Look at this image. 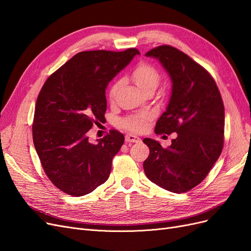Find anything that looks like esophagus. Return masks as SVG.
I'll use <instances>...</instances> for the list:
<instances>
[{
	"label": "esophagus",
	"mask_w": 251,
	"mask_h": 251,
	"mask_svg": "<svg viewBox=\"0 0 251 251\" xmlns=\"http://www.w3.org/2000/svg\"><path fill=\"white\" fill-rule=\"evenodd\" d=\"M126 142H138V141H140V138L137 137V136L133 135V134H126Z\"/></svg>",
	"instance_id": "34e87169"
}]
</instances>
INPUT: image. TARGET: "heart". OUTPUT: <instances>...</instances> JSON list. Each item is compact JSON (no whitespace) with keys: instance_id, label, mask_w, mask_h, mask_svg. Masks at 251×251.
I'll list each match as a JSON object with an SVG mask.
<instances>
[{"instance_id":"obj_1","label":"heart","mask_w":251,"mask_h":251,"mask_svg":"<svg viewBox=\"0 0 251 251\" xmlns=\"http://www.w3.org/2000/svg\"><path fill=\"white\" fill-rule=\"evenodd\" d=\"M132 77L136 85H137L143 92H146V91L149 89L155 90L158 86L159 80H160V75H159V72L157 71L156 68L154 66L146 64V63H141L135 68L132 73ZM121 82H123L121 79H118L113 83V86L111 87V90H110L111 98H114V96H115L117 90L121 85ZM148 117H149L148 114H141V115L128 117L124 120L123 125L127 128H130V130L141 131L142 128H144V126H146V121Z\"/></svg>"}]
</instances>
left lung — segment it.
Returning <instances> with one entry per match:
<instances>
[{
  "label": "left lung",
  "instance_id": "left-lung-1",
  "mask_svg": "<svg viewBox=\"0 0 251 251\" xmlns=\"http://www.w3.org/2000/svg\"><path fill=\"white\" fill-rule=\"evenodd\" d=\"M157 58L172 80V95L158 119L155 133H177L169 148L144 138L150 155L143 162L147 177L166 191L185 193L207 176L221 155L225 114L221 94L211 75L172 46L146 53Z\"/></svg>",
  "mask_w": 251,
  "mask_h": 251
}]
</instances>
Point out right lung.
<instances>
[{"mask_svg":"<svg viewBox=\"0 0 251 251\" xmlns=\"http://www.w3.org/2000/svg\"><path fill=\"white\" fill-rule=\"evenodd\" d=\"M137 54L136 48L82 51L44 83L35 104L33 143L47 177L62 192L85 196L108 180L125 136L111 130L93 144L87 133L104 118L108 83Z\"/></svg>","mask_w":251,"mask_h":251,"instance_id":"1","label":"right lung"}]
</instances>
